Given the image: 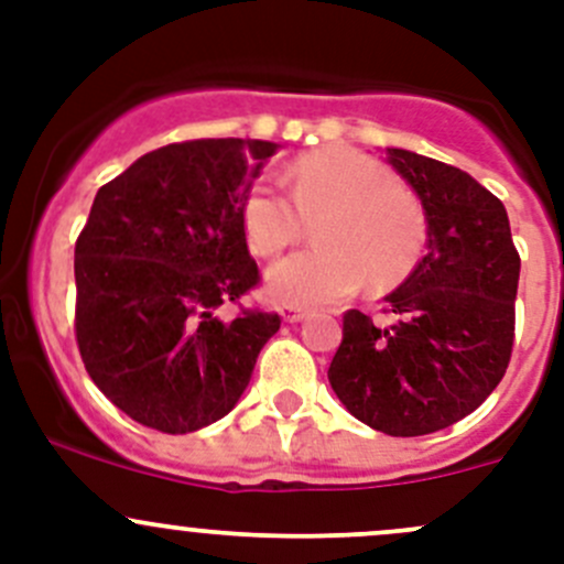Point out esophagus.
<instances>
[{"mask_svg":"<svg viewBox=\"0 0 564 564\" xmlns=\"http://www.w3.org/2000/svg\"><path fill=\"white\" fill-rule=\"evenodd\" d=\"M281 316H283V322L297 324V322H303V318H305V308H297V305H283Z\"/></svg>","mask_w":564,"mask_h":564,"instance_id":"esophagus-1","label":"esophagus"}]
</instances>
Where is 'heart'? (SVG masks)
I'll return each instance as SVG.
<instances>
[{
    "label": "heart",
    "instance_id": "obj_1",
    "mask_svg": "<svg viewBox=\"0 0 564 564\" xmlns=\"http://www.w3.org/2000/svg\"><path fill=\"white\" fill-rule=\"evenodd\" d=\"M292 203L270 180L256 182L242 202V229L256 256L283 253L314 226L318 248L289 256L267 272V292L283 305L316 308L373 286L401 281L425 246L417 198L395 185L373 158L355 150H322L286 172Z\"/></svg>",
    "mask_w": 564,
    "mask_h": 564
}]
</instances>
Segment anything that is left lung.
<instances>
[{
  "label": "left lung",
  "mask_w": 564,
  "mask_h": 564,
  "mask_svg": "<svg viewBox=\"0 0 564 564\" xmlns=\"http://www.w3.org/2000/svg\"><path fill=\"white\" fill-rule=\"evenodd\" d=\"M384 155L423 204L425 256L384 297L390 324L344 316L327 379L360 423L423 436L475 412L502 382L521 259L505 204L475 176L398 147Z\"/></svg>",
  "instance_id": "obj_1"
}]
</instances>
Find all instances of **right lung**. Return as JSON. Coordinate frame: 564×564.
<instances>
[{
    "instance_id": "add662e5",
    "label": "right lung",
    "mask_w": 564,
    "mask_h": 564,
    "mask_svg": "<svg viewBox=\"0 0 564 564\" xmlns=\"http://www.w3.org/2000/svg\"><path fill=\"white\" fill-rule=\"evenodd\" d=\"M281 144L198 139L141 155L95 196L76 242V340L128 417L191 434L237 406L281 316L218 308L259 283L242 202Z\"/></svg>"
}]
</instances>
